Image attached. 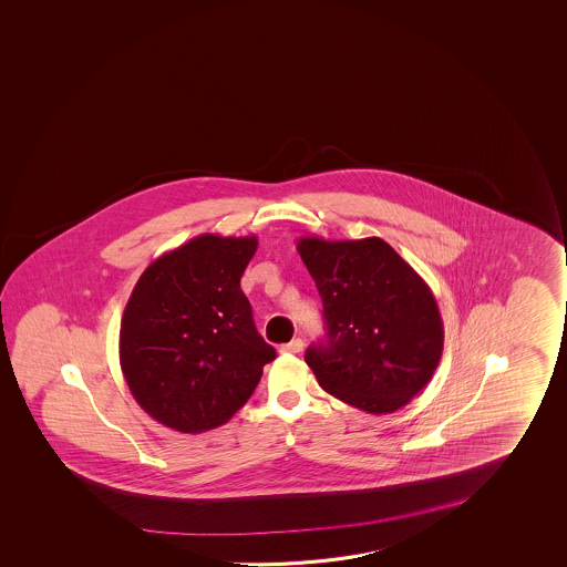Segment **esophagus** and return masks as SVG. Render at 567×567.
Here are the masks:
<instances>
[{
  "mask_svg": "<svg viewBox=\"0 0 567 567\" xmlns=\"http://www.w3.org/2000/svg\"><path fill=\"white\" fill-rule=\"evenodd\" d=\"M280 350L285 353H300L305 350V342L300 338H295L292 342L285 343Z\"/></svg>",
  "mask_w": 567,
  "mask_h": 567,
  "instance_id": "34e87169",
  "label": "esophagus"
}]
</instances>
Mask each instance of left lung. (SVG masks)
<instances>
[{"label": "left lung", "instance_id": "8db88e82", "mask_svg": "<svg viewBox=\"0 0 567 567\" xmlns=\"http://www.w3.org/2000/svg\"><path fill=\"white\" fill-rule=\"evenodd\" d=\"M297 249L324 305L326 342L305 353L320 388L372 415L408 405L445 342L427 282L380 237H302Z\"/></svg>", "mask_w": 567, "mask_h": 567}]
</instances>
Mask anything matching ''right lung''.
Returning a JSON list of instances; mask_svg holds the SVG:
<instances>
[{"label":"right lung","instance_id":"1","mask_svg":"<svg viewBox=\"0 0 567 567\" xmlns=\"http://www.w3.org/2000/svg\"><path fill=\"white\" fill-rule=\"evenodd\" d=\"M257 237L204 233L142 272L121 322V368L140 408L179 433L219 427L277 358L241 277Z\"/></svg>","mask_w":567,"mask_h":567}]
</instances>
